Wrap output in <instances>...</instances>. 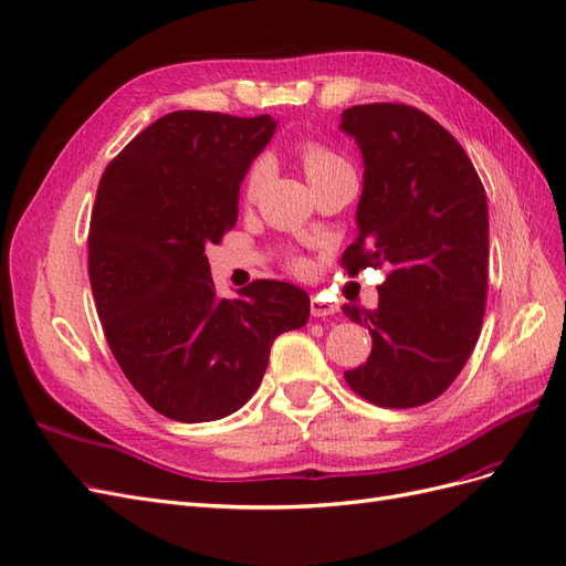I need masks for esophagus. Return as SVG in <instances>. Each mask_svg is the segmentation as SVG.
<instances>
[{
  "label": "esophagus",
  "instance_id": "34e87169",
  "mask_svg": "<svg viewBox=\"0 0 566 566\" xmlns=\"http://www.w3.org/2000/svg\"><path fill=\"white\" fill-rule=\"evenodd\" d=\"M310 310H312V316L314 318H325V316H333L337 312V304L325 300L321 295H312V302H310Z\"/></svg>",
  "mask_w": 566,
  "mask_h": 566
}]
</instances>
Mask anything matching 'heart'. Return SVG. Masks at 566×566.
<instances>
[{
  "mask_svg": "<svg viewBox=\"0 0 566 566\" xmlns=\"http://www.w3.org/2000/svg\"><path fill=\"white\" fill-rule=\"evenodd\" d=\"M295 156L302 165V172H304L306 181H310L314 191H316V188L328 184V181H335L339 177L352 175L349 163L342 158L333 146L323 144L318 139L297 142ZM266 172H269V167H266V160H262V158L250 165L248 175H245V186H243L248 200H254L256 196H260L262 186L266 181ZM287 269L293 273H306V271H310V262H306L302 254H290L287 256Z\"/></svg>",
  "mask_w": 566,
  "mask_h": 566,
  "instance_id": "b5f03b06",
  "label": "heart"
}]
</instances>
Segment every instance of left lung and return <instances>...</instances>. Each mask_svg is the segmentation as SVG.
Returning <instances> with one entry per match:
<instances>
[{
    "mask_svg": "<svg viewBox=\"0 0 566 566\" xmlns=\"http://www.w3.org/2000/svg\"><path fill=\"white\" fill-rule=\"evenodd\" d=\"M364 156L349 276L389 266L378 310L342 312L373 337L347 385L382 408H416L451 387L482 333L489 290V208L472 160L437 119L406 104L342 113Z\"/></svg>",
    "mask_w": 566,
    "mask_h": 566,
    "instance_id": "1",
    "label": "left lung"
}]
</instances>
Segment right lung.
<instances>
[{
    "mask_svg": "<svg viewBox=\"0 0 566 566\" xmlns=\"http://www.w3.org/2000/svg\"><path fill=\"white\" fill-rule=\"evenodd\" d=\"M276 132L269 115L175 111L98 181L90 281L115 361L169 420L231 416L260 387L273 339L310 321V295L252 281L219 300L205 248L238 221V191Z\"/></svg>",
    "mask_w": 566,
    "mask_h": 566,
    "instance_id": "obj_1",
    "label": "right lung"
}]
</instances>
